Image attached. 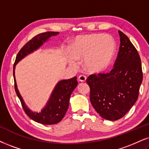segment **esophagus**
I'll return each instance as SVG.
<instances>
[{"label":"esophagus","instance_id":"obj_1","mask_svg":"<svg viewBox=\"0 0 149 149\" xmlns=\"http://www.w3.org/2000/svg\"><path fill=\"white\" fill-rule=\"evenodd\" d=\"M78 80L79 81H81V82L86 81V77L85 76V75H84V74H81V75H79V76Z\"/></svg>","mask_w":149,"mask_h":149}]
</instances>
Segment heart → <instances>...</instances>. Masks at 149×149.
Instances as JSON below:
<instances>
[{
  "instance_id": "obj_1",
  "label": "heart",
  "mask_w": 149,
  "mask_h": 149,
  "mask_svg": "<svg viewBox=\"0 0 149 149\" xmlns=\"http://www.w3.org/2000/svg\"><path fill=\"white\" fill-rule=\"evenodd\" d=\"M72 56L75 58H84V65L94 72L107 68L111 64L116 50V43L112 36L100 34H86L77 36L70 45ZM75 58L70 63L76 65Z\"/></svg>"
}]
</instances>
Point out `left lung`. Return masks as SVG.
<instances>
[{
	"label": "left lung",
	"instance_id": "1",
	"mask_svg": "<svg viewBox=\"0 0 149 149\" xmlns=\"http://www.w3.org/2000/svg\"><path fill=\"white\" fill-rule=\"evenodd\" d=\"M120 46L114 68L109 73L91 74L90 100L104 119L122 118L136 102L143 74L139 55L128 36L119 31Z\"/></svg>",
	"mask_w": 149,
	"mask_h": 149
}]
</instances>
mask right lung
I'll return each instance as SVG.
<instances>
[{
    "instance_id": "right-lung-1",
    "label": "right lung",
    "mask_w": 149,
    "mask_h": 149,
    "mask_svg": "<svg viewBox=\"0 0 149 149\" xmlns=\"http://www.w3.org/2000/svg\"><path fill=\"white\" fill-rule=\"evenodd\" d=\"M58 34L57 32H46L41 33L33 37L25 44L22 48L20 49L16 56L15 62L14 64V88L16 95L20 101H21L22 106L26 113V115L32 120L40 123L42 124L51 125V124H57L61 121V119L65 116L66 111L69 106L70 97L74 91L75 88L77 86L78 82L77 80V77L70 79L61 80L58 82L53 90L49 100L47 102L46 106L43 108L40 113H35L30 111L20 95L17 88V85L14 75V70L15 66L18 62L28 54H30L34 50L39 48L43 45L44 42H46L47 40L52 36H56Z\"/></svg>"
}]
</instances>
